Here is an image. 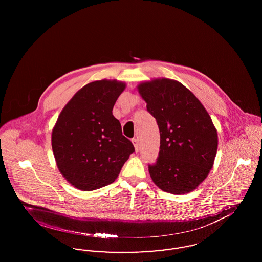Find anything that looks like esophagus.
Masks as SVG:
<instances>
[{"label": "esophagus", "mask_w": 262, "mask_h": 262, "mask_svg": "<svg viewBox=\"0 0 262 262\" xmlns=\"http://www.w3.org/2000/svg\"><path fill=\"white\" fill-rule=\"evenodd\" d=\"M132 142H133V144H134V146H135L136 152H137V151H138V140H137V138H134V139L132 140Z\"/></svg>", "instance_id": "34e87169"}]
</instances>
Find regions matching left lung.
Listing matches in <instances>:
<instances>
[{
  "instance_id": "1",
  "label": "left lung",
  "mask_w": 262,
  "mask_h": 262,
  "mask_svg": "<svg viewBox=\"0 0 262 262\" xmlns=\"http://www.w3.org/2000/svg\"><path fill=\"white\" fill-rule=\"evenodd\" d=\"M137 90L160 132L159 156L148 167L153 183L173 194L194 190L209 174L218 148L209 114L190 90L174 79L143 81Z\"/></svg>"
}]
</instances>
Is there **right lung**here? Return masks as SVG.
<instances>
[{
  "instance_id": "right-lung-1",
  "label": "right lung",
  "mask_w": 262,
  "mask_h": 262,
  "mask_svg": "<svg viewBox=\"0 0 262 262\" xmlns=\"http://www.w3.org/2000/svg\"><path fill=\"white\" fill-rule=\"evenodd\" d=\"M125 86L116 79L89 82L68 102L53 127L58 169L77 189L89 191L112 184L135 152L112 113Z\"/></svg>"
}]
</instances>
